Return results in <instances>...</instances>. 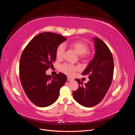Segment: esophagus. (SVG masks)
I'll return each instance as SVG.
<instances>
[{"label": "esophagus", "instance_id": "1", "mask_svg": "<svg viewBox=\"0 0 135 135\" xmlns=\"http://www.w3.org/2000/svg\"><path fill=\"white\" fill-rule=\"evenodd\" d=\"M67 79H68V81H73V79L71 78H70V77H69V76H68Z\"/></svg>", "mask_w": 135, "mask_h": 135}]
</instances>
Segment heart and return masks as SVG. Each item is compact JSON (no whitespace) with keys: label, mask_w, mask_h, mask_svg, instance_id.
Listing matches in <instances>:
<instances>
[{"label":"heart","mask_w":135,"mask_h":135,"mask_svg":"<svg viewBox=\"0 0 135 135\" xmlns=\"http://www.w3.org/2000/svg\"><path fill=\"white\" fill-rule=\"evenodd\" d=\"M68 46L74 50L78 54L80 55V58L84 61H87L91 57L92 54L89 51L88 46L87 43L81 41V40H76V41L71 42L68 44ZM65 53V48L63 45L60 44L57 47L56 50V57L57 60H61L64 57ZM79 67L74 66L70 64H64L60 66V70L69 76L74 75L75 72L79 70Z\"/></svg>","instance_id":"heart-1"}]
</instances>
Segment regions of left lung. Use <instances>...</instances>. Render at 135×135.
<instances>
[{
  "label": "left lung",
  "instance_id": "1",
  "mask_svg": "<svg viewBox=\"0 0 135 135\" xmlns=\"http://www.w3.org/2000/svg\"><path fill=\"white\" fill-rule=\"evenodd\" d=\"M95 54L82 75H88L89 80L83 84L75 80L79 88L73 92L75 100L85 107H92L103 100L112 84L114 73V60L111 51L103 40L94 38Z\"/></svg>",
  "mask_w": 135,
  "mask_h": 135
}]
</instances>
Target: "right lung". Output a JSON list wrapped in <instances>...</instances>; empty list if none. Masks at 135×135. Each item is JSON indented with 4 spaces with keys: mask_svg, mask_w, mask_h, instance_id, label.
<instances>
[{
    "mask_svg": "<svg viewBox=\"0 0 135 135\" xmlns=\"http://www.w3.org/2000/svg\"><path fill=\"white\" fill-rule=\"evenodd\" d=\"M66 40L54 32H42L32 38L22 53L20 80L28 99L36 106L47 107L54 104L66 83L67 76L62 73L54 77L46 74L55 61L57 47Z\"/></svg>",
    "mask_w": 135,
    "mask_h": 135,
    "instance_id": "right-lung-1",
    "label": "right lung"
}]
</instances>
